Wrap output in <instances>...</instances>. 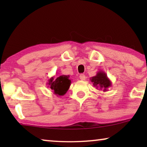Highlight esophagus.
Segmentation results:
<instances>
[{
    "label": "esophagus",
    "instance_id": "esophagus-1",
    "mask_svg": "<svg viewBox=\"0 0 147 147\" xmlns=\"http://www.w3.org/2000/svg\"><path fill=\"white\" fill-rule=\"evenodd\" d=\"M80 79L82 80V81H84V80H86V76L84 75V74H81V75L80 76Z\"/></svg>",
    "mask_w": 147,
    "mask_h": 147
}]
</instances>
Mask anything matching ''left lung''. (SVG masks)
<instances>
[{"label":"left lung","instance_id":"obj_1","mask_svg":"<svg viewBox=\"0 0 147 147\" xmlns=\"http://www.w3.org/2000/svg\"><path fill=\"white\" fill-rule=\"evenodd\" d=\"M90 80L93 83L94 87L97 89L99 88L104 92L108 91V88L112 86V82L108 78L107 74L102 71H98L95 76L90 78Z\"/></svg>","mask_w":147,"mask_h":147}]
</instances>
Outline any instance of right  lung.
I'll use <instances>...</instances> for the list:
<instances>
[{
    "instance_id": "right-lung-1",
    "label": "right lung",
    "mask_w": 147,
    "mask_h": 147,
    "mask_svg": "<svg viewBox=\"0 0 147 147\" xmlns=\"http://www.w3.org/2000/svg\"><path fill=\"white\" fill-rule=\"evenodd\" d=\"M71 83L69 76L62 75L57 76L56 78H54V77L49 78L47 84V87L53 91L54 94L57 96H61L66 94Z\"/></svg>"
}]
</instances>
